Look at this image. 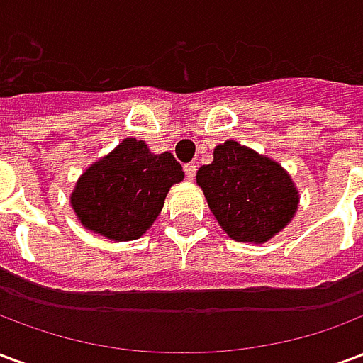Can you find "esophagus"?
I'll list each match as a JSON object with an SVG mask.
<instances>
[{"label": "esophagus", "instance_id": "34e87169", "mask_svg": "<svg viewBox=\"0 0 363 363\" xmlns=\"http://www.w3.org/2000/svg\"><path fill=\"white\" fill-rule=\"evenodd\" d=\"M184 173H186V179L192 181V179L196 177V163H186V165H184Z\"/></svg>", "mask_w": 363, "mask_h": 363}]
</instances>
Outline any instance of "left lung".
Segmentation results:
<instances>
[{
  "label": "left lung",
  "mask_w": 363,
  "mask_h": 363,
  "mask_svg": "<svg viewBox=\"0 0 363 363\" xmlns=\"http://www.w3.org/2000/svg\"><path fill=\"white\" fill-rule=\"evenodd\" d=\"M210 210L231 239L264 243L288 225L297 190L288 173L233 140L213 150V161L196 173Z\"/></svg>",
  "instance_id": "8db88e82"
}]
</instances>
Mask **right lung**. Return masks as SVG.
<instances>
[{"instance_id":"obj_1","label":"right lung","mask_w":363,"mask_h":363,"mask_svg":"<svg viewBox=\"0 0 363 363\" xmlns=\"http://www.w3.org/2000/svg\"><path fill=\"white\" fill-rule=\"evenodd\" d=\"M182 177L181 163L169 151L155 155L143 142L128 138L82 174L72 206L91 231L132 241L155 221L169 189Z\"/></svg>"}]
</instances>
